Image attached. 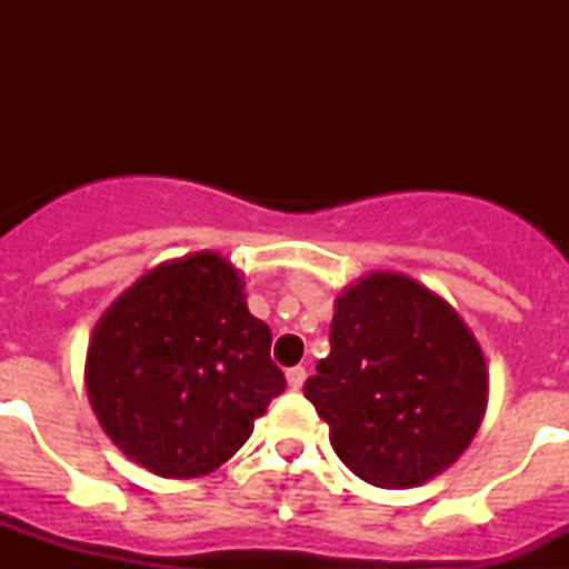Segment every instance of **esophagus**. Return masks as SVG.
Returning <instances> with one entry per match:
<instances>
[{
    "instance_id": "obj_1",
    "label": "esophagus",
    "mask_w": 569,
    "mask_h": 569,
    "mask_svg": "<svg viewBox=\"0 0 569 569\" xmlns=\"http://www.w3.org/2000/svg\"><path fill=\"white\" fill-rule=\"evenodd\" d=\"M305 379H308V370H305V367H290L288 370V385L293 387V390H299L301 385H305Z\"/></svg>"
}]
</instances>
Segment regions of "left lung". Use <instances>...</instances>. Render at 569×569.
Segmentation results:
<instances>
[{
    "label": "left lung",
    "mask_w": 569,
    "mask_h": 569,
    "mask_svg": "<svg viewBox=\"0 0 569 569\" xmlns=\"http://www.w3.org/2000/svg\"><path fill=\"white\" fill-rule=\"evenodd\" d=\"M305 396L359 479L405 490L470 447L487 410V361L439 293L379 270L336 299L330 353Z\"/></svg>",
    "instance_id": "8db88e82"
}]
</instances>
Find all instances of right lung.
Listing matches in <instances>:
<instances>
[{"label":"right lung","mask_w":569,"mask_h":569,"mask_svg":"<svg viewBox=\"0 0 569 569\" xmlns=\"http://www.w3.org/2000/svg\"><path fill=\"white\" fill-rule=\"evenodd\" d=\"M84 385L104 433L162 479L222 467L284 390L270 328L213 250L164 261L97 321Z\"/></svg>","instance_id":"add662e5"}]
</instances>
